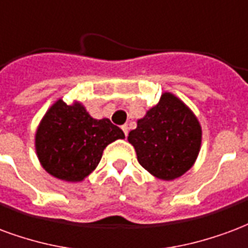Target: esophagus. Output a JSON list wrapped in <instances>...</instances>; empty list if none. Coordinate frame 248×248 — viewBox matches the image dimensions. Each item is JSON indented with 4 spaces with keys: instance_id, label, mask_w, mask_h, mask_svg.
Segmentation results:
<instances>
[{
    "instance_id": "esophagus-1",
    "label": "esophagus",
    "mask_w": 248,
    "mask_h": 248,
    "mask_svg": "<svg viewBox=\"0 0 248 248\" xmlns=\"http://www.w3.org/2000/svg\"><path fill=\"white\" fill-rule=\"evenodd\" d=\"M122 129H123V132H124V135H125V136H128V125H122Z\"/></svg>"
}]
</instances>
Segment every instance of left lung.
Here are the masks:
<instances>
[{"mask_svg":"<svg viewBox=\"0 0 248 248\" xmlns=\"http://www.w3.org/2000/svg\"><path fill=\"white\" fill-rule=\"evenodd\" d=\"M128 141L140 165L160 180H176L194 165L202 141V128L189 107L170 92L137 120Z\"/></svg>","mask_w":248,"mask_h":248,"instance_id":"left-lung-1","label":"left lung"}]
</instances>
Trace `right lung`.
I'll return each mask as SVG.
<instances>
[{
    "label": "right lung",
    "instance_id": "obj_1",
    "mask_svg": "<svg viewBox=\"0 0 248 248\" xmlns=\"http://www.w3.org/2000/svg\"><path fill=\"white\" fill-rule=\"evenodd\" d=\"M124 137L109 119H93L82 103L58 99L38 125L35 152L48 174L80 182L96 169L106 146Z\"/></svg>",
    "mask_w": 248,
    "mask_h": 248
}]
</instances>
